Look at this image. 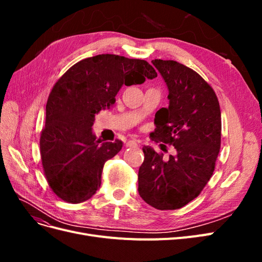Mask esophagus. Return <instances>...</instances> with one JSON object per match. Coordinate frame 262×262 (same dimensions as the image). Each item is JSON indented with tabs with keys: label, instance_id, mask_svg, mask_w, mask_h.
I'll list each match as a JSON object with an SVG mask.
<instances>
[{
	"label": "esophagus",
	"instance_id": "34e87169",
	"mask_svg": "<svg viewBox=\"0 0 262 262\" xmlns=\"http://www.w3.org/2000/svg\"><path fill=\"white\" fill-rule=\"evenodd\" d=\"M138 145V141L137 140H129L128 142H126V146H136Z\"/></svg>",
	"mask_w": 262,
	"mask_h": 262
}]
</instances>
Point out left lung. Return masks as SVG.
<instances>
[{
    "label": "left lung",
    "instance_id": "8db88e82",
    "mask_svg": "<svg viewBox=\"0 0 262 262\" xmlns=\"http://www.w3.org/2000/svg\"><path fill=\"white\" fill-rule=\"evenodd\" d=\"M168 87L169 106L155 115V142L171 144L176 155L164 160L144 146L139 193L150 207L177 210L200 194L215 168L221 147V110L215 92L195 71L177 61L155 59Z\"/></svg>",
    "mask_w": 262,
    "mask_h": 262
}]
</instances>
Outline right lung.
Returning <instances> with one entry per match:
<instances>
[{"mask_svg": "<svg viewBox=\"0 0 262 262\" xmlns=\"http://www.w3.org/2000/svg\"><path fill=\"white\" fill-rule=\"evenodd\" d=\"M157 76L145 60L98 54L75 63L52 87L46 106L40 155L47 181L60 199L81 203L96 193L105 163L122 141L101 142L92 126L101 109L116 102L122 85Z\"/></svg>", "mask_w": 262, "mask_h": 262, "instance_id": "1", "label": "right lung"}]
</instances>
